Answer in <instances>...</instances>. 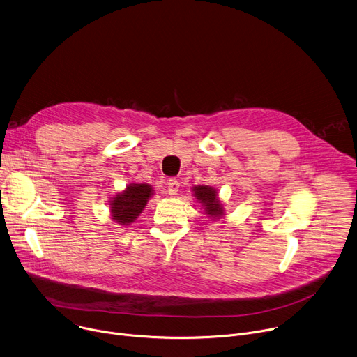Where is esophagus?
I'll return each instance as SVG.
<instances>
[{"mask_svg":"<svg viewBox=\"0 0 357 357\" xmlns=\"http://www.w3.org/2000/svg\"><path fill=\"white\" fill-rule=\"evenodd\" d=\"M167 190H169V194L170 195H177L178 194V190H180V183L176 180V178H170L167 181Z\"/></svg>","mask_w":357,"mask_h":357,"instance_id":"1","label":"esophagus"}]
</instances>
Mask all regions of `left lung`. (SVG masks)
Returning a JSON list of instances; mask_svg holds the SVG:
<instances>
[{"label":"left lung","instance_id":"1","mask_svg":"<svg viewBox=\"0 0 357 357\" xmlns=\"http://www.w3.org/2000/svg\"><path fill=\"white\" fill-rule=\"evenodd\" d=\"M194 195L198 199V202L202 204V206L205 208V213L211 217H221L222 215V205L217 197V191L213 190L212 187L208 185H198L194 187Z\"/></svg>","mask_w":357,"mask_h":357}]
</instances>
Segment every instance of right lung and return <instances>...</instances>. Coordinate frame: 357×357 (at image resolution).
Masks as SVG:
<instances>
[{
  "mask_svg": "<svg viewBox=\"0 0 357 357\" xmlns=\"http://www.w3.org/2000/svg\"><path fill=\"white\" fill-rule=\"evenodd\" d=\"M152 187L149 184H130L126 190L118 194L111 201L112 220L121 225H129L133 222L139 213L144 211L152 195Z\"/></svg>",
  "mask_w": 357,
  "mask_h": 357,
  "instance_id": "1",
  "label": "right lung"
}]
</instances>
